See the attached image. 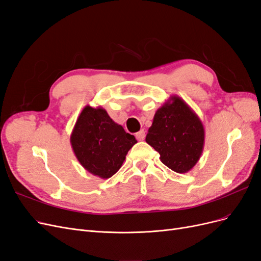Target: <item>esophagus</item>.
I'll return each mask as SVG.
<instances>
[{
    "label": "esophagus",
    "mask_w": 261,
    "mask_h": 261,
    "mask_svg": "<svg viewBox=\"0 0 261 261\" xmlns=\"http://www.w3.org/2000/svg\"><path fill=\"white\" fill-rule=\"evenodd\" d=\"M145 137H146V133H145L144 129H141V130H139L138 133H136V138H137L139 141H143V140L145 139Z\"/></svg>",
    "instance_id": "34e87169"
}]
</instances>
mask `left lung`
Here are the masks:
<instances>
[{"label":"left lung","mask_w":261,"mask_h":261,"mask_svg":"<svg viewBox=\"0 0 261 261\" xmlns=\"http://www.w3.org/2000/svg\"><path fill=\"white\" fill-rule=\"evenodd\" d=\"M146 143L159 152L172 171L187 173L200 159L204 145L203 125L186 102L171 96L156 110Z\"/></svg>","instance_id":"8db88e82"}]
</instances>
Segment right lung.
Segmentation results:
<instances>
[{
    "mask_svg": "<svg viewBox=\"0 0 261 261\" xmlns=\"http://www.w3.org/2000/svg\"><path fill=\"white\" fill-rule=\"evenodd\" d=\"M137 143L102 107L86 106L70 135V145L84 169L109 178L121 169L128 150Z\"/></svg>",
    "mask_w": 261,
    "mask_h": 261,
    "instance_id": "1",
    "label": "right lung"
}]
</instances>
